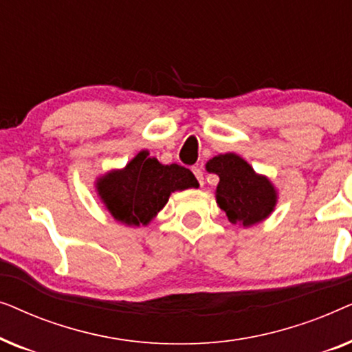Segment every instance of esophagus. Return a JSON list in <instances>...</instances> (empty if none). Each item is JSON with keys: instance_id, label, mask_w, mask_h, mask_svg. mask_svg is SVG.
Returning <instances> with one entry per match:
<instances>
[{"instance_id": "esophagus-1", "label": "esophagus", "mask_w": 352, "mask_h": 352, "mask_svg": "<svg viewBox=\"0 0 352 352\" xmlns=\"http://www.w3.org/2000/svg\"><path fill=\"white\" fill-rule=\"evenodd\" d=\"M192 171H194L195 177H197V179H199L200 186H204V171H201V168H199V166H194V168H192Z\"/></svg>"}]
</instances>
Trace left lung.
<instances>
[{
  "label": "left lung",
  "mask_w": 352,
  "mask_h": 352,
  "mask_svg": "<svg viewBox=\"0 0 352 352\" xmlns=\"http://www.w3.org/2000/svg\"><path fill=\"white\" fill-rule=\"evenodd\" d=\"M206 171L219 176L216 201L232 224L253 226L274 211L277 192L266 176L256 175L237 153H221L206 163Z\"/></svg>",
  "instance_id": "left-lung-1"
}]
</instances>
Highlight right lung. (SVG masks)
<instances>
[{"label":"right lung","mask_w":352,"mask_h":352,"mask_svg":"<svg viewBox=\"0 0 352 352\" xmlns=\"http://www.w3.org/2000/svg\"><path fill=\"white\" fill-rule=\"evenodd\" d=\"M199 187L190 170L162 165L147 151L139 152L123 170L110 171L96 182L109 213L128 226H147L166 205L171 192Z\"/></svg>","instance_id":"right-lung-1"}]
</instances>
